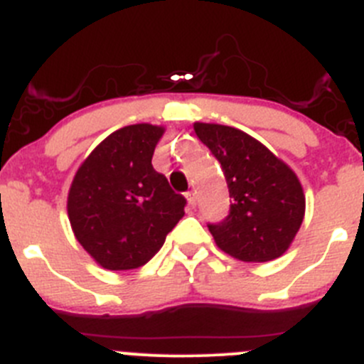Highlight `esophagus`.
<instances>
[{
    "mask_svg": "<svg viewBox=\"0 0 364 364\" xmlns=\"http://www.w3.org/2000/svg\"><path fill=\"white\" fill-rule=\"evenodd\" d=\"M186 200H188V204L190 206H196L197 204V196H196V192H188L186 193Z\"/></svg>",
    "mask_w": 364,
    "mask_h": 364,
    "instance_id": "obj_1",
    "label": "esophagus"
}]
</instances>
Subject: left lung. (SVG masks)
<instances>
[{
    "mask_svg": "<svg viewBox=\"0 0 364 364\" xmlns=\"http://www.w3.org/2000/svg\"><path fill=\"white\" fill-rule=\"evenodd\" d=\"M193 132L220 164L231 197L228 218L208 225L218 249L247 263L283 256L306 213L297 174L242 129L193 122Z\"/></svg>",
    "mask_w": 364,
    "mask_h": 364,
    "instance_id": "left-lung-1",
    "label": "left lung"
}]
</instances>
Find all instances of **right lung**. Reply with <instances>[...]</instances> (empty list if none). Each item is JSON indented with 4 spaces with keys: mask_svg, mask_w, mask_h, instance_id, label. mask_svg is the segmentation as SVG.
Here are the masks:
<instances>
[{
    "mask_svg": "<svg viewBox=\"0 0 364 364\" xmlns=\"http://www.w3.org/2000/svg\"><path fill=\"white\" fill-rule=\"evenodd\" d=\"M164 133L149 122L117 129L81 161L70 183V228L107 270L146 264L185 215V197L151 164Z\"/></svg>",
    "mask_w": 364,
    "mask_h": 364,
    "instance_id": "add662e5",
    "label": "right lung"
}]
</instances>
